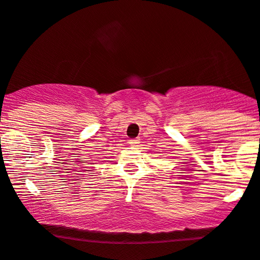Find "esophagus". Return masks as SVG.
I'll return each instance as SVG.
<instances>
[{
  "mask_svg": "<svg viewBox=\"0 0 260 260\" xmlns=\"http://www.w3.org/2000/svg\"><path fill=\"white\" fill-rule=\"evenodd\" d=\"M129 144L132 145V146H138V144H139V140H138V139H132V140H129Z\"/></svg>",
  "mask_w": 260,
  "mask_h": 260,
  "instance_id": "esophagus-1",
  "label": "esophagus"
}]
</instances>
